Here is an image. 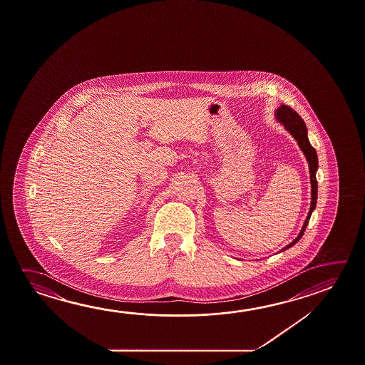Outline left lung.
I'll use <instances>...</instances> for the list:
<instances>
[{
	"label": "left lung",
	"mask_w": 365,
	"mask_h": 365,
	"mask_svg": "<svg viewBox=\"0 0 365 365\" xmlns=\"http://www.w3.org/2000/svg\"><path fill=\"white\" fill-rule=\"evenodd\" d=\"M276 117H277V120H280L282 125H285V128H287V131L293 135V138L298 141L299 148L304 153L305 158H307V160H308V164H309V173H311V209H309L308 216H307V219H305L304 221V225L302 227V230H300L298 237H297L290 245H287V247L284 248V250H287V248L293 247V245L303 237L305 227H307L308 222H309V219H311L312 212H313V210L316 207L317 190H318L316 172L317 169H318V158H317L316 149L312 146L309 140H308V136H307V127H305L304 120H302V117H300L294 109L287 107V106H281V107L277 109V112H276ZM284 250H281V251H284Z\"/></svg>",
	"instance_id": "1"
}]
</instances>
